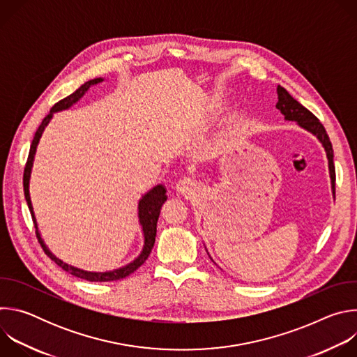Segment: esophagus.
<instances>
[{
	"instance_id": "obj_1",
	"label": "esophagus",
	"mask_w": 357,
	"mask_h": 357,
	"mask_svg": "<svg viewBox=\"0 0 357 357\" xmlns=\"http://www.w3.org/2000/svg\"><path fill=\"white\" fill-rule=\"evenodd\" d=\"M175 189L183 196H192L199 190V183L190 178H182L176 182Z\"/></svg>"
}]
</instances>
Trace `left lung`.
<instances>
[{"label": "left lung", "instance_id": "8db88e82", "mask_svg": "<svg viewBox=\"0 0 357 357\" xmlns=\"http://www.w3.org/2000/svg\"><path fill=\"white\" fill-rule=\"evenodd\" d=\"M277 94H278V103H277L275 107L281 112L284 119L287 121H295L301 128L307 130L308 132L314 134L319 139L322 146L325 148L326 158H328V167H329L332 193L335 196L336 175H335V165H333V148H332V144H331V139L326 134L325 127L321 124V121L308 109H305L301 103H298V101L284 87L278 86L277 87ZM211 260H212V257H211Z\"/></svg>", "mask_w": 357, "mask_h": 357}]
</instances>
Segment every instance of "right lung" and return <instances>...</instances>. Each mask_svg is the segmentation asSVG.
<instances>
[{
    "label": "right lung",
    "instance_id": "1",
    "mask_svg": "<svg viewBox=\"0 0 357 357\" xmlns=\"http://www.w3.org/2000/svg\"><path fill=\"white\" fill-rule=\"evenodd\" d=\"M105 79L103 77H96L93 80H89L86 82L84 84H82L75 93H72L70 96H68L66 98L61 100L59 103H56L52 110L49 112V114L42 120L40 126L38 127L36 132H35V137L32 139V144H31V149H29V155H28V161H26V165H25V171H24V193H25V200L28 203V208H29V212H31V216H32V220H33V225H35V229H36V237L43 248V251L46 252V256L55 261L59 267H62V270H65L66 273L77 277V278H82V280H87V281H91V282H105V281H116V280H121V278H126L128 277L131 273H134L138 267H141L145 260L148 259L149 252L152 250V247H154V243H155V236H157V222H158V218H160V212H161V208L167 200V189L164 185H157L152 189H149L145 195L141 196V199L138 200V220H139V225H141V229H142V236H144V245H142V250L139 252V256L137 259H134L131 263L126 264L124 267H120V268H116V270H112V271H105V273H94V271H84L82 268H77V267H73V266H69L68 263H63L62 260H59L55 254H52V251H50L47 248V245L45 244L43 238L40 237V233H39V229H38V223H36V218H35V213H33V208H32V202H31V195H29V181H31V172H32V167H33V160H35V154H36V148H38V144H39V139L46 128V126L50 123V120H52L54 117V113H58V112H62V110H68L70 109L75 103H77V101L87 93V90L97 84V83H101Z\"/></svg>",
    "mask_w": 357,
    "mask_h": 357
}]
</instances>
